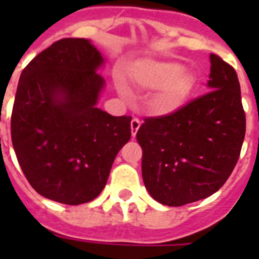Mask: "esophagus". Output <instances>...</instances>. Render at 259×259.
<instances>
[{
    "label": "esophagus",
    "mask_w": 259,
    "mask_h": 259,
    "mask_svg": "<svg viewBox=\"0 0 259 259\" xmlns=\"http://www.w3.org/2000/svg\"><path fill=\"white\" fill-rule=\"evenodd\" d=\"M140 126H141V121H140L138 118H133V119H132V123H130V127H132V136H133V137L137 134Z\"/></svg>",
    "instance_id": "esophagus-1"
}]
</instances>
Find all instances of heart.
<instances>
[{"instance_id": "obj_1", "label": "heart", "mask_w": 259, "mask_h": 259, "mask_svg": "<svg viewBox=\"0 0 259 259\" xmlns=\"http://www.w3.org/2000/svg\"><path fill=\"white\" fill-rule=\"evenodd\" d=\"M138 80L148 87H158L150 99L156 114H170L185 105L195 87V78L183 64L169 60H145L136 68ZM123 89V83H119Z\"/></svg>"}]
</instances>
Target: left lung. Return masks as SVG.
Returning a JSON list of instances; mask_svg holds the SVG:
<instances>
[{
	"instance_id": "1",
	"label": "left lung",
	"mask_w": 259,
	"mask_h": 259,
	"mask_svg": "<svg viewBox=\"0 0 259 259\" xmlns=\"http://www.w3.org/2000/svg\"><path fill=\"white\" fill-rule=\"evenodd\" d=\"M208 93L137 132L142 179L154 200L169 207L215 193L237 164L246 133L241 86L233 67L209 55Z\"/></svg>"
}]
</instances>
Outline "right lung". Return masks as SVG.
I'll return each mask as SVG.
<instances>
[{"instance_id": "right-lung-1", "label": "right lung", "mask_w": 259, "mask_h": 259, "mask_svg": "<svg viewBox=\"0 0 259 259\" xmlns=\"http://www.w3.org/2000/svg\"><path fill=\"white\" fill-rule=\"evenodd\" d=\"M101 52L87 38H62L36 56L18 80L12 142L26 180L63 204L94 200L130 140L132 117L97 103L105 89Z\"/></svg>"}]
</instances>
